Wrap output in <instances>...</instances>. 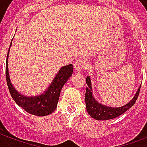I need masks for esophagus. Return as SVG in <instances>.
<instances>
[{"instance_id":"obj_1","label":"esophagus","mask_w":147,"mask_h":147,"mask_svg":"<svg viewBox=\"0 0 147 147\" xmlns=\"http://www.w3.org/2000/svg\"><path fill=\"white\" fill-rule=\"evenodd\" d=\"M86 62L83 59H78L74 63V68L76 70H82V69H85L86 68Z\"/></svg>"}]
</instances>
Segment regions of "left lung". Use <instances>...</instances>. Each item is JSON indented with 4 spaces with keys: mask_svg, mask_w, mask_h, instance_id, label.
Wrapping results in <instances>:
<instances>
[{
    "mask_svg": "<svg viewBox=\"0 0 147 147\" xmlns=\"http://www.w3.org/2000/svg\"><path fill=\"white\" fill-rule=\"evenodd\" d=\"M86 83L88 85V87L86 88V92H85V96L86 109H87L88 113L89 114L90 116L98 121H107L110 119H114L119 117L123 113H125L135 104L137 98H138L140 91V87H141V86H140L134 97L127 104H126L125 105L121 106V107H113L102 105L98 102L94 98L93 92H92V82H91L90 76H87Z\"/></svg>",
    "mask_w": 147,
    "mask_h": 147,
    "instance_id": "left-lung-1",
    "label": "left lung"
}]
</instances>
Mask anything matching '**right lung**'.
<instances>
[{"label":"right lung","instance_id":"1","mask_svg":"<svg viewBox=\"0 0 147 147\" xmlns=\"http://www.w3.org/2000/svg\"><path fill=\"white\" fill-rule=\"evenodd\" d=\"M12 41L10 42V47L8 49L6 61V79L10 95L17 105H19L26 112L33 115L42 117L52 114L57 107L60 92L62 87L72 75V65L70 64L62 66L56 74L55 78H53V82L49 85V87L42 94L36 96H25L17 92V90L10 82L8 70V57Z\"/></svg>","mask_w":147,"mask_h":147}]
</instances>
